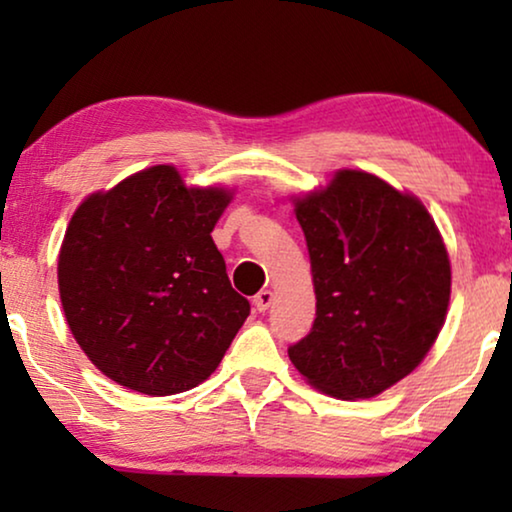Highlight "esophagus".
<instances>
[{
	"instance_id": "34e87169",
	"label": "esophagus",
	"mask_w": 512,
	"mask_h": 512,
	"mask_svg": "<svg viewBox=\"0 0 512 512\" xmlns=\"http://www.w3.org/2000/svg\"><path fill=\"white\" fill-rule=\"evenodd\" d=\"M272 298H275V296H272L270 289L258 291L256 296H254V307H256L258 312H265V310H268V307L272 305Z\"/></svg>"
}]
</instances>
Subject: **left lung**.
<instances>
[{"label": "left lung", "instance_id": "left-lung-1", "mask_svg": "<svg viewBox=\"0 0 512 512\" xmlns=\"http://www.w3.org/2000/svg\"><path fill=\"white\" fill-rule=\"evenodd\" d=\"M317 319L289 359L312 387L373 398L410 375L450 305V256L415 195L361 170L296 198Z\"/></svg>", "mask_w": 512, "mask_h": 512}]
</instances>
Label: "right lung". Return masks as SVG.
I'll use <instances>...</instances> for the list:
<instances>
[{"label": "right lung", "instance_id": "1", "mask_svg": "<svg viewBox=\"0 0 512 512\" xmlns=\"http://www.w3.org/2000/svg\"><path fill=\"white\" fill-rule=\"evenodd\" d=\"M233 200L153 165L86 198L69 221L58 286L69 331L97 370L146 396L198 387L249 317L212 230Z\"/></svg>", "mask_w": 512, "mask_h": 512}]
</instances>
